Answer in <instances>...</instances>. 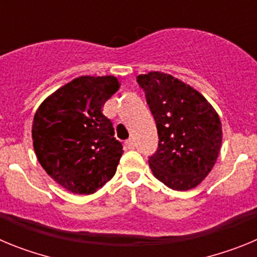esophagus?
Wrapping results in <instances>:
<instances>
[{"label":"esophagus","instance_id":"esophagus-1","mask_svg":"<svg viewBox=\"0 0 257 257\" xmlns=\"http://www.w3.org/2000/svg\"><path fill=\"white\" fill-rule=\"evenodd\" d=\"M124 145H126L127 149H134L135 148V142H134V139H128V140H126Z\"/></svg>","mask_w":257,"mask_h":257}]
</instances>
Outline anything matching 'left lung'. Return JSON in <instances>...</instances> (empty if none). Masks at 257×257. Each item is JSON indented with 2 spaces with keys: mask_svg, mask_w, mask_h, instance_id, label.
<instances>
[{
  "mask_svg": "<svg viewBox=\"0 0 257 257\" xmlns=\"http://www.w3.org/2000/svg\"><path fill=\"white\" fill-rule=\"evenodd\" d=\"M158 130V149L149 157L152 172L174 190H189L216 163L222 128L217 112L201 92L162 72L138 76Z\"/></svg>",
  "mask_w": 257,
  "mask_h": 257,
  "instance_id": "left-lung-1",
  "label": "left lung"
}]
</instances>
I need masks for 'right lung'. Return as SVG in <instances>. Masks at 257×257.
Instances as JSON below:
<instances>
[{
    "label": "right lung",
    "instance_id": "obj_1",
    "mask_svg": "<svg viewBox=\"0 0 257 257\" xmlns=\"http://www.w3.org/2000/svg\"><path fill=\"white\" fill-rule=\"evenodd\" d=\"M114 76H82L38 106L32 140L50 178L73 194H92L114 176L123 153L103 105L118 91Z\"/></svg>",
    "mask_w": 257,
    "mask_h": 257
}]
</instances>
